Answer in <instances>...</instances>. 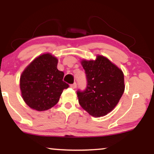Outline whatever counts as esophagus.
Listing matches in <instances>:
<instances>
[{"label":"esophagus","mask_w":154,"mask_h":154,"mask_svg":"<svg viewBox=\"0 0 154 154\" xmlns=\"http://www.w3.org/2000/svg\"><path fill=\"white\" fill-rule=\"evenodd\" d=\"M70 87L71 88H73V89H75V88H76V83L71 84V85H70Z\"/></svg>","instance_id":"34e87169"}]
</instances>
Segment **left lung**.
<instances>
[{"mask_svg":"<svg viewBox=\"0 0 154 154\" xmlns=\"http://www.w3.org/2000/svg\"><path fill=\"white\" fill-rule=\"evenodd\" d=\"M81 64L87 87L77 91L79 104L92 116H106L115 108L124 92L123 71L102 55L97 56L95 60H82Z\"/></svg>","mask_w":154,"mask_h":154,"instance_id":"obj_1","label":"left lung"}]
</instances>
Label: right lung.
I'll return each instance as SVG.
<instances>
[{
  "instance_id": "1",
  "label": "right lung",
  "mask_w": 154,
  "mask_h": 154,
  "mask_svg": "<svg viewBox=\"0 0 154 154\" xmlns=\"http://www.w3.org/2000/svg\"><path fill=\"white\" fill-rule=\"evenodd\" d=\"M58 60L51 54L38 57L27 66L20 77V90L25 103L38 111L48 110L59 102L69 85L64 73L57 69Z\"/></svg>"
}]
</instances>
